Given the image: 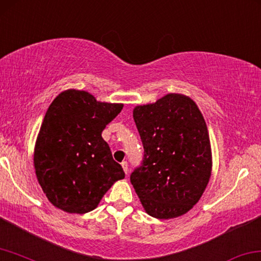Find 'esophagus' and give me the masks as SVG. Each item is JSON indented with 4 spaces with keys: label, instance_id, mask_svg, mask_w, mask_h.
Segmentation results:
<instances>
[{
    "label": "esophagus",
    "instance_id": "obj_1",
    "mask_svg": "<svg viewBox=\"0 0 261 261\" xmlns=\"http://www.w3.org/2000/svg\"><path fill=\"white\" fill-rule=\"evenodd\" d=\"M121 167H122L123 171H125L126 175H127V174H128V163H127L126 161H123V162L121 163Z\"/></svg>",
    "mask_w": 261,
    "mask_h": 261
}]
</instances>
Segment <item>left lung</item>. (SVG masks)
<instances>
[{"label":"left lung","mask_w":261,"mask_h":261,"mask_svg":"<svg viewBox=\"0 0 261 261\" xmlns=\"http://www.w3.org/2000/svg\"><path fill=\"white\" fill-rule=\"evenodd\" d=\"M133 118L144 155L130 183L142 206L159 219L187 214L202 197L212 168L209 133L199 108L187 95L169 93L136 106Z\"/></svg>","instance_id":"8db88e82"}]
</instances>
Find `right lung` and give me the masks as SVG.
Listing matches in <instances>:
<instances>
[{
  "label": "right lung",
  "instance_id": "obj_1",
  "mask_svg": "<svg viewBox=\"0 0 261 261\" xmlns=\"http://www.w3.org/2000/svg\"><path fill=\"white\" fill-rule=\"evenodd\" d=\"M122 107L78 90L64 91L51 102L36 141L34 164L38 183L56 207L86 214L114 182L125 178L101 136Z\"/></svg>",
  "mask_w": 261,
  "mask_h": 261
}]
</instances>
